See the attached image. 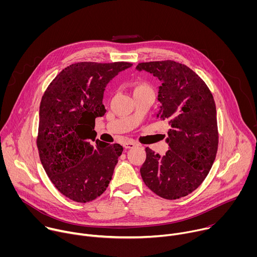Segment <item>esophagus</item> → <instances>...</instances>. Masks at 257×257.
<instances>
[{
	"mask_svg": "<svg viewBox=\"0 0 257 257\" xmlns=\"http://www.w3.org/2000/svg\"><path fill=\"white\" fill-rule=\"evenodd\" d=\"M123 146H124V149L129 150V149H133V148H135L136 144H135L134 142H132V141H128V142H125V143L123 144Z\"/></svg>",
	"mask_w": 257,
	"mask_h": 257,
	"instance_id": "34e87169",
	"label": "esophagus"
}]
</instances>
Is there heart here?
Returning a JSON list of instances; mask_svg holds the SVG:
<instances>
[{
  "label": "heart",
  "mask_w": 257,
  "mask_h": 257,
  "mask_svg": "<svg viewBox=\"0 0 257 257\" xmlns=\"http://www.w3.org/2000/svg\"><path fill=\"white\" fill-rule=\"evenodd\" d=\"M146 88H151L148 84L146 83H139V84H137L136 86H135V88H134V91L135 90H139V89H146Z\"/></svg>",
  "instance_id": "obj_1"
}]
</instances>
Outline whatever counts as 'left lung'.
<instances>
[{
    "mask_svg": "<svg viewBox=\"0 0 257 257\" xmlns=\"http://www.w3.org/2000/svg\"><path fill=\"white\" fill-rule=\"evenodd\" d=\"M162 81L158 118L171 126L170 150L161 157L146 148L140 168L144 184L165 199L184 197L200 186L214 162L218 131L211 91L196 73L172 60L139 63Z\"/></svg>",
    "mask_w": 257,
    "mask_h": 257,
    "instance_id": "obj_1",
    "label": "left lung"
}]
</instances>
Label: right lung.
<instances>
[{"label": "right lung", "mask_w": 257, "mask_h": 257, "mask_svg": "<svg viewBox=\"0 0 257 257\" xmlns=\"http://www.w3.org/2000/svg\"><path fill=\"white\" fill-rule=\"evenodd\" d=\"M128 62H79L63 69L46 89L36 138L42 165L55 187L76 202L100 196L123 148L94 141L95 118L105 113L106 84L131 67Z\"/></svg>", "instance_id": "right-lung-1"}]
</instances>
